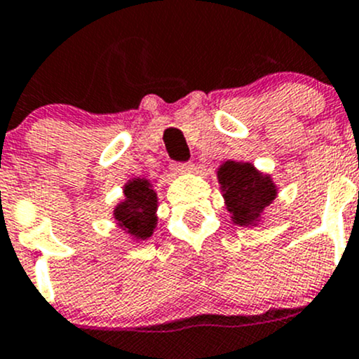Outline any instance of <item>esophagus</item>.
I'll return each mask as SVG.
<instances>
[{
	"label": "esophagus",
	"instance_id": "obj_1",
	"mask_svg": "<svg viewBox=\"0 0 359 359\" xmlns=\"http://www.w3.org/2000/svg\"><path fill=\"white\" fill-rule=\"evenodd\" d=\"M193 165L191 163H173L172 165V172L177 173V175H182V173L191 172Z\"/></svg>",
	"mask_w": 359,
	"mask_h": 359
}]
</instances>
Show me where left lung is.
I'll use <instances>...</instances> for the list:
<instances>
[{
    "instance_id": "1",
    "label": "left lung",
    "mask_w": 359,
    "mask_h": 359,
    "mask_svg": "<svg viewBox=\"0 0 359 359\" xmlns=\"http://www.w3.org/2000/svg\"><path fill=\"white\" fill-rule=\"evenodd\" d=\"M219 182L234 222L250 226L276 196L271 177L257 172L250 163L226 161L219 168Z\"/></svg>"
}]
</instances>
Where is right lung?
Returning <instances> with one entry per match:
<instances>
[{
    "mask_svg": "<svg viewBox=\"0 0 359 359\" xmlns=\"http://www.w3.org/2000/svg\"><path fill=\"white\" fill-rule=\"evenodd\" d=\"M125 196L114 208V219L137 240H146L156 226V193L147 180L135 179L125 186Z\"/></svg>",
    "mask_w": 359,
    "mask_h": 359,
    "instance_id": "obj_1",
    "label": "right lung"
}]
</instances>
